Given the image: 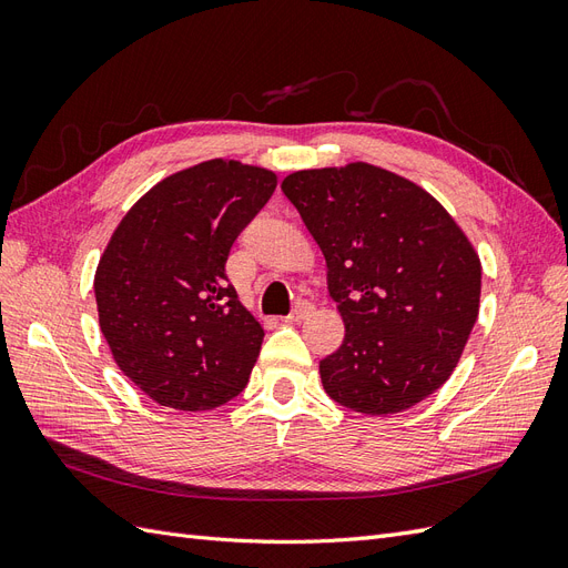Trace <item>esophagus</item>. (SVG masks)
Returning a JSON list of instances; mask_svg holds the SVG:
<instances>
[{
    "instance_id": "esophagus-1",
    "label": "esophagus",
    "mask_w": 568,
    "mask_h": 568,
    "mask_svg": "<svg viewBox=\"0 0 568 568\" xmlns=\"http://www.w3.org/2000/svg\"><path fill=\"white\" fill-rule=\"evenodd\" d=\"M315 311V305H313V301H307V298H301L296 305H294V311H291L288 315H286V322H301V320H305L307 315H311Z\"/></svg>"
}]
</instances>
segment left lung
<instances>
[{"label":"left lung","mask_w":568,"mask_h":568,"mask_svg":"<svg viewBox=\"0 0 568 568\" xmlns=\"http://www.w3.org/2000/svg\"><path fill=\"white\" fill-rule=\"evenodd\" d=\"M324 253L346 338L320 359L324 390L363 415H393L448 379L478 315L480 263L443 205L367 163L282 182Z\"/></svg>","instance_id":"8db88e82"}]
</instances>
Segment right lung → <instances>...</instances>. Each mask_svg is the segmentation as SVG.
<instances>
[{"label":"right lung","instance_id":"right-lung-1","mask_svg":"<svg viewBox=\"0 0 568 568\" xmlns=\"http://www.w3.org/2000/svg\"><path fill=\"white\" fill-rule=\"evenodd\" d=\"M274 186L270 170L205 161L159 182L113 232L94 277L101 334L159 405L213 409L246 388L265 332L227 257Z\"/></svg>","mask_w":568,"mask_h":568}]
</instances>
